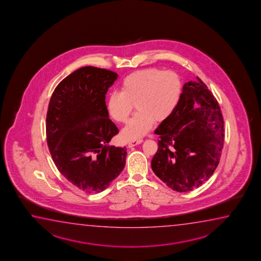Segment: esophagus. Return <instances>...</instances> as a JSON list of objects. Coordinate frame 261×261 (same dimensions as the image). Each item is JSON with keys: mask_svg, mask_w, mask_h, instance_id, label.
Returning a JSON list of instances; mask_svg holds the SVG:
<instances>
[{"mask_svg": "<svg viewBox=\"0 0 261 261\" xmlns=\"http://www.w3.org/2000/svg\"><path fill=\"white\" fill-rule=\"evenodd\" d=\"M141 143H143V139H139V140H134L129 142L128 147H134L137 145H140Z\"/></svg>", "mask_w": 261, "mask_h": 261, "instance_id": "obj_1", "label": "esophagus"}]
</instances>
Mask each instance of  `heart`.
I'll list each match as a JSON object with an SVG mask.
<instances>
[{
    "label": "heart",
    "instance_id": "1",
    "mask_svg": "<svg viewBox=\"0 0 261 261\" xmlns=\"http://www.w3.org/2000/svg\"><path fill=\"white\" fill-rule=\"evenodd\" d=\"M120 92L111 93L107 99V111L118 124L127 123L133 111L137 113L121 137L136 140L145 136L153 123H162L173 115L180 101L181 81L172 70L144 68L129 74L119 84Z\"/></svg>",
    "mask_w": 261,
    "mask_h": 261
}]
</instances>
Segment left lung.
Masks as SVG:
<instances>
[{
    "mask_svg": "<svg viewBox=\"0 0 261 261\" xmlns=\"http://www.w3.org/2000/svg\"><path fill=\"white\" fill-rule=\"evenodd\" d=\"M154 134L160 139L151 166L169 188L189 192L213 175L223 148L224 122L218 101L200 77L184 85L176 109Z\"/></svg>",
    "mask_w": 261,
    "mask_h": 261,
    "instance_id": "8db88e82",
    "label": "left lung"
}]
</instances>
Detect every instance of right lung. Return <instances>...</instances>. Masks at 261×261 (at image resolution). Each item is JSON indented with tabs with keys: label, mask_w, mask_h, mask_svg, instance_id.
I'll use <instances>...</instances> for the list:
<instances>
[{
	"label": "right lung",
	"mask_w": 261,
	"mask_h": 261,
	"mask_svg": "<svg viewBox=\"0 0 261 261\" xmlns=\"http://www.w3.org/2000/svg\"><path fill=\"white\" fill-rule=\"evenodd\" d=\"M118 75L83 67L57 86L46 118L47 143L60 173L85 193L108 188L125 165L126 148L109 145L118 134L106 94Z\"/></svg>",
	"instance_id": "right-lung-1"
}]
</instances>
